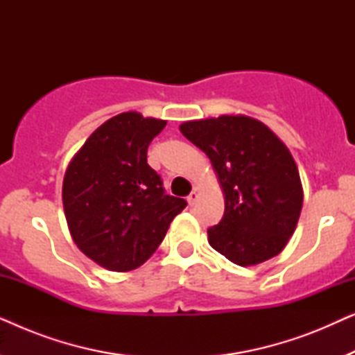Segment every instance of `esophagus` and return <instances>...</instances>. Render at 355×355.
Masks as SVG:
<instances>
[{
    "label": "esophagus",
    "instance_id": "1",
    "mask_svg": "<svg viewBox=\"0 0 355 355\" xmlns=\"http://www.w3.org/2000/svg\"><path fill=\"white\" fill-rule=\"evenodd\" d=\"M197 200H198V192H197V189H193V191L189 193V197H187V202H189V205H196L197 203Z\"/></svg>",
    "mask_w": 355,
    "mask_h": 355
}]
</instances>
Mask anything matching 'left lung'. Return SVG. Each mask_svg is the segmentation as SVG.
I'll use <instances>...</instances> for the list:
<instances>
[{
    "mask_svg": "<svg viewBox=\"0 0 355 355\" xmlns=\"http://www.w3.org/2000/svg\"><path fill=\"white\" fill-rule=\"evenodd\" d=\"M179 129L207 153L225 192V215L208 227L210 245L241 266L278 255L297 226L304 200L286 145L249 116L189 121Z\"/></svg>",
    "mask_w": 355,
    "mask_h": 355,
    "instance_id": "obj_1",
    "label": "left lung"
}]
</instances>
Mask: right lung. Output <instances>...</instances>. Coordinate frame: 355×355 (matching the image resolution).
I'll list each match as a JSON object with an SVG mask.
<instances>
[{"instance_id": "add662e5", "label": "right lung", "mask_w": 355, "mask_h": 355, "mask_svg": "<svg viewBox=\"0 0 355 355\" xmlns=\"http://www.w3.org/2000/svg\"><path fill=\"white\" fill-rule=\"evenodd\" d=\"M164 125L135 111L121 113L101 124L67 166L62 205L72 239L111 271L148 260L187 205L164 192L147 163L148 145Z\"/></svg>"}]
</instances>
